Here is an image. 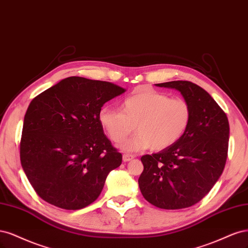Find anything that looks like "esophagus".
I'll return each instance as SVG.
<instances>
[{
  "instance_id": "obj_1",
  "label": "esophagus",
  "mask_w": 248,
  "mask_h": 248,
  "mask_svg": "<svg viewBox=\"0 0 248 248\" xmlns=\"http://www.w3.org/2000/svg\"><path fill=\"white\" fill-rule=\"evenodd\" d=\"M133 158H134V155H132L124 154V155H123V161H124V162H129V161H132Z\"/></svg>"
}]
</instances>
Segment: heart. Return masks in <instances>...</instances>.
Listing matches in <instances>:
<instances>
[{"instance_id":"obj_1","label":"heart","mask_w":248,"mask_h":248,"mask_svg":"<svg viewBox=\"0 0 248 248\" xmlns=\"http://www.w3.org/2000/svg\"><path fill=\"white\" fill-rule=\"evenodd\" d=\"M191 121L189 104L181 98L145 91L126 98L121 110L109 106L99 112L100 125L114 143L123 142L133 131L137 135L122 144L124 151L147 148L163 150L178 142Z\"/></svg>"}]
</instances>
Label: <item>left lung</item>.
Here are the masks:
<instances>
[{
	"label": "left lung",
	"mask_w": 248,
	"mask_h": 248,
	"mask_svg": "<svg viewBox=\"0 0 248 248\" xmlns=\"http://www.w3.org/2000/svg\"><path fill=\"white\" fill-rule=\"evenodd\" d=\"M155 85L178 91L190 105L191 121L178 142L141 157L144 169L139 187L146 201L158 208H187L209 193L225 169L229 121L211 95L193 82Z\"/></svg>",
	"instance_id": "left-lung-1"
}]
</instances>
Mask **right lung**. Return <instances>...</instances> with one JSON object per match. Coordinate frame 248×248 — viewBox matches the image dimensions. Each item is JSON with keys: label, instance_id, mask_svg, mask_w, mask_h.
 I'll use <instances>...</instances> for the list:
<instances>
[{"label": "right lung", "instance_id": "obj_1", "mask_svg": "<svg viewBox=\"0 0 248 248\" xmlns=\"http://www.w3.org/2000/svg\"><path fill=\"white\" fill-rule=\"evenodd\" d=\"M123 93L113 83L72 76L31 102L23 119L20 162L44 201L77 210L100 196L123 156L104 134L99 112Z\"/></svg>", "mask_w": 248, "mask_h": 248}]
</instances>
